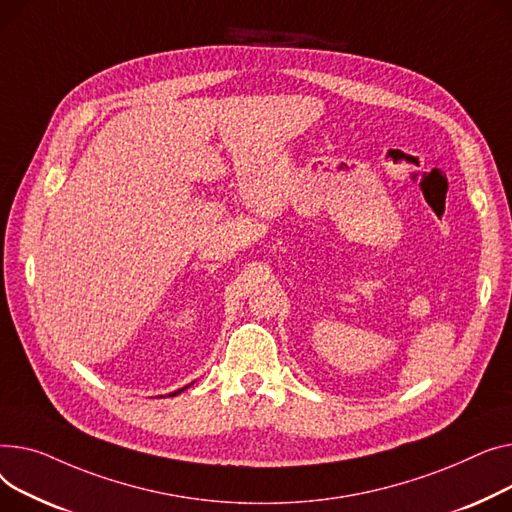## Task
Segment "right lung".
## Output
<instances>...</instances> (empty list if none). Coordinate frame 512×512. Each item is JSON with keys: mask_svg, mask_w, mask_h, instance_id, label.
<instances>
[{"mask_svg": "<svg viewBox=\"0 0 512 512\" xmlns=\"http://www.w3.org/2000/svg\"><path fill=\"white\" fill-rule=\"evenodd\" d=\"M182 390H184V388H182ZM182 390H175V393H171V397H175L177 393H182Z\"/></svg>", "mask_w": 512, "mask_h": 512, "instance_id": "right-lung-1", "label": "right lung"}]
</instances>
